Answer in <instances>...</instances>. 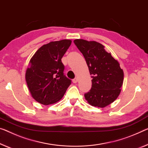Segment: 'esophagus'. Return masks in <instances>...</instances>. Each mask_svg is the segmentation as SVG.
<instances>
[{
  "label": "esophagus",
  "instance_id": "obj_1",
  "mask_svg": "<svg viewBox=\"0 0 148 148\" xmlns=\"http://www.w3.org/2000/svg\"><path fill=\"white\" fill-rule=\"evenodd\" d=\"M77 82H78V78H77V77H75L73 80V83H77Z\"/></svg>",
  "mask_w": 148,
  "mask_h": 148
}]
</instances>
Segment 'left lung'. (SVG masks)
I'll list each match as a JSON object with an SVG mask.
<instances>
[{"label":"left lung","mask_w":148,"mask_h":148,"mask_svg":"<svg viewBox=\"0 0 148 148\" xmlns=\"http://www.w3.org/2000/svg\"><path fill=\"white\" fill-rule=\"evenodd\" d=\"M74 43L83 53L92 78L91 89L85 94L86 101L91 106L104 108L121 92L123 70L103 44L83 39L75 40Z\"/></svg>","instance_id":"left-lung-1"}]
</instances>
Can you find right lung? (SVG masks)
I'll use <instances>...</instances> for the list:
<instances>
[{"instance_id":"add662e5","label":"right lung","mask_w":148,"mask_h":148,"mask_svg":"<svg viewBox=\"0 0 148 148\" xmlns=\"http://www.w3.org/2000/svg\"><path fill=\"white\" fill-rule=\"evenodd\" d=\"M71 40L50 42L42 45L30 59L25 78L31 96L44 105L56 103L62 99L71 84L63 75L61 58Z\"/></svg>"}]
</instances>
